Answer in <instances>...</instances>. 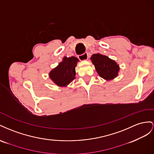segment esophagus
<instances>
[{"instance_id": "esophagus-1", "label": "esophagus", "mask_w": 154, "mask_h": 154, "mask_svg": "<svg viewBox=\"0 0 154 154\" xmlns=\"http://www.w3.org/2000/svg\"><path fill=\"white\" fill-rule=\"evenodd\" d=\"M78 58L80 60H86L88 59V54L87 52L84 53V54L82 55H79L78 56Z\"/></svg>"}]
</instances>
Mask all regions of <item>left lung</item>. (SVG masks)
<instances>
[{
	"label": "left lung",
	"mask_w": 154,
	"mask_h": 154,
	"mask_svg": "<svg viewBox=\"0 0 154 154\" xmlns=\"http://www.w3.org/2000/svg\"><path fill=\"white\" fill-rule=\"evenodd\" d=\"M91 59L100 77L106 80L117 77L119 68L115 61L99 54H94Z\"/></svg>",
	"instance_id": "1"
}]
</instances>
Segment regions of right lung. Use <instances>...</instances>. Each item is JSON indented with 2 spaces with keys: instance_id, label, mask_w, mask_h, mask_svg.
<instances>
[{
  "instance_id": "1",
  "label": "right lung",
  "mask_w": 154,
  "mask_h": 154,
  "mask_svg": "<svg viewBox=\"0 0 154 154\" xmlns=\"http://www.w3.org/2000/svg\"><path fill=\"white\" fill-rule=\"evenodd\" d=\"M79 59L75 57H64L58 66L52 69L50 77L57 85L65 86L75 78V66Z\"/></svg>"
}]
</instances>
